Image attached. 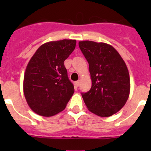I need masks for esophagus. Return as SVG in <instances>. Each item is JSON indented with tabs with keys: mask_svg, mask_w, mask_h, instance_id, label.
I'll return each instance as SVG.
<instances>
[{
	"mask_svg": "<svg viewBox=\"0 0 151 151\" xmlns=\"http://www.w3.org/2000/svg\"><path fill=\"white\" fill-rule=\"evenodd\" d=\"M80 80H78V81H77V82H75V83H74V85H75V87H79V85H80Z\"/></svg>",
	"mask_w": 151,
	"mask_h": 151,
	"instance_id": "obj_1",
	"label": "esophagus"
}]
</instances>
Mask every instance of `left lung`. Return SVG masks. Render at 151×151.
<instances>
[{"label":"left lung","mask_w":151,"mask_h":151,"mask_svg":"<svg viewBox=\"0 0 151 151\" xmlns=\"http://www.w3.org/2000/svg\"><path fill=\"white\" fill-rule=\"evenodd\" d=\"M79 47L89 63L92 85L82 93L88 110L109 117L121 110L130 93V77L118 52L108 44L80 41Z\"/></svg>","instance_id":"obj_1"}]
</instances>
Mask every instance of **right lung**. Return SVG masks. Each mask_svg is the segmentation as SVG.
Wrapping results in <instances>:
<instances>
[{
	"mask_svg": "<svg viewBox=\"0 0 151 151\" xmlns=\"http://www.w3.org/2000/svg\"><path fill=\"white\" fill-rule=\"evenodd\" d=\"M74 39L49 42L41 45L29 60L24 74L23 92L30 109L51 117L62 112L74 92L64 60L74 51Z\"/></svg>",
	"mask_w": 151,
	"mask_h": 151,
	"instance_id": "obj_1",
	"label": "right lung"
}]
</instances>
